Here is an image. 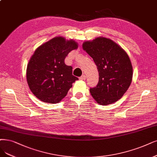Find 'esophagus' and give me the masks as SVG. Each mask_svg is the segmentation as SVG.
<instances>
[{"instance_id":"1","label":"esophagus","mask_w":157,"mask_h":157,"mask_svg":"<svg viewBox=\"0 0 157 157\" xmlns=\"http://www.w3.org/2000/svg\"><path fill=\"white\" fill-rule=\"evenodd\" d=\"M79 79H81V80H85L86 79V75H83L82 76H81L79 78Z\"/></svg>"}]
</instances>
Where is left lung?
I'll use <instances>...</instances> for the list:
<instances>
[{"instance_id": "obj_1", "label": "left lung", "mask_w": 157, "mask_h": 157, "mask_svg": "<svg viewBox=\"0 0 157 157\" xmlns=\"http://www.w3.org/2000/svg\"><path fill=\"white\" fill-rule=\"evenodd\" d=\"M83 49L93 59L99 73V82L90 92L97 103H115L129 89L132 67L127 52L113 40L98 37L83 43Z\"/></svg>"}]
</instances>
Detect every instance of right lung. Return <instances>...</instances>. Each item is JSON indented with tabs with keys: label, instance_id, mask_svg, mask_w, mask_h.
<instances>
[{
	"label": "right lung",
	"instance_id": "obj_1",
	"mask_svg": "<svg viewBox=\"0 0 157 157\" xmlns=\"http://www.w3.org/2000/svg\"><path fill=\"white\" fill-rule=\"evenodd\" d=\"M78 48L73 39L58 36L42 44L34 52L26 68V80L30 90L39 100L57 103L65 98L78 78L65 59L70 52Z\"/></svg>",
	"mask_w": 157,
	"mask_h": 157
}]
</instances>
